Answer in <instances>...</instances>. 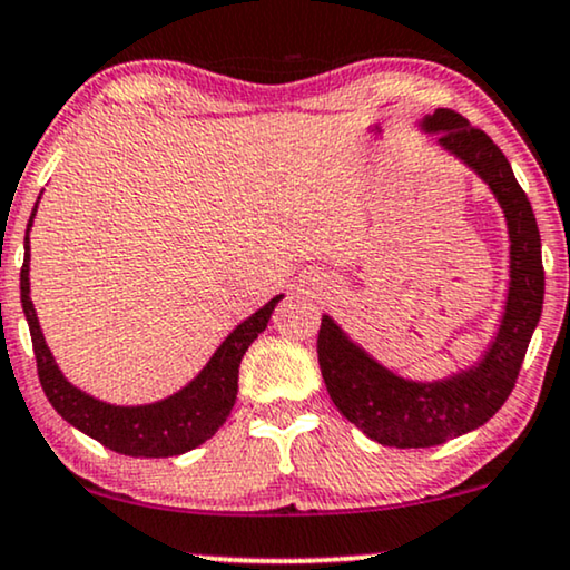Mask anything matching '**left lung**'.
<instances>
[{"instance_id":"1","label":"left lung","mask_w":570,"mask_h":570,"mask_svg":"<svg viewBox=\"0 0 570 570\" xmlns=\"http://www.w3.org/2000/svg\"><path fill=\"white\" fill-rule=\"evenodd\" d=\"M421 130L434 132L442 149L474 169L498 198L511 238V283L498 335L482 361L438 382L393 374L358 348L332 316H322L316 353L332 403L366 438L390 448H434L487 424L515 387L544 301L539 227L505 154L453 109L424 117Z\"/></svg>"}]
</instances>
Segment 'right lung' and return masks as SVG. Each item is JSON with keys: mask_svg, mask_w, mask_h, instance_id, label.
Segmentation results:
<instances>
[{"mask_svg": "<svg viewBox=\"0 0 570 570\" xmlns=\"http://www.w3.org/2000/svg\"><path fill=\"white\" fill-rule=\"evenodd\" d=\"M39 206V202H36ZM36 206L31 219H28V230H31ZM26 230V258L23 269H20V303H23V314L28 320L33 340V356L36 368H39V382L43 395L55 405V411L68 424L76 426L88 438H94L101 445L115 450V453L132 455V458H169L188 453L212 438L214 432L225 424L230 416L235 395H238V368L240 358L246 356L248 345L258 337V332L267 330L272 312L283 295H275L269 303H264L256 314H250L246 322H240L225 343L214 351L194 382L177 390L175 395L165 401L149 405H112L96 397L86 395L76 384L65 380L51 356L47 340L39 327V316H36L31 301V279H28V262H31V246H28Z\"/></svg>", "mask_w": 570, "mask_h": 570, "instance_id": "right-lung-1", "label": "right lung"}]
</instances>
